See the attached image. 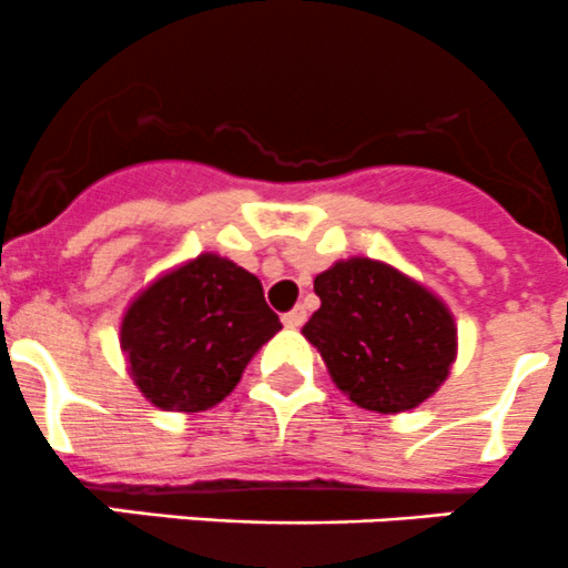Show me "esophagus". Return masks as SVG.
Wrapping results in <instances>:
<instances>
[{
	"label": "esophagus",
	"mask_w": 568,
	"mask_h": 568,
	"mask_svg": "<svg viewBox=\"0 0 568 568\" xmlns=\"http://www.w3.org/2000/svg\"><path fill=\"white\" fill-rule=\"evenodd\" d=\"M282 320H284L286 328H301L303 320H306V308H303V306H295V308H292V312H286Z\"/></svg>",
	"instance_id": "esophagus-1"
}]
</instances>
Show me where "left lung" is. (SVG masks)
I'll list each match as a JSON object with an SVG mask.
<instances>
[{"instance_id": "left-lung-1", "label": "left lung", "mask_w": 568, "mask_h": 568, "mask_svg": "<svg viewBox=\"0 0 568 568\" xmlns=\"http://www.w3.org/2000/svg\"><path fill=\"white\" fill-rule=\"evenodd\" d=\"M320 308L301 334L317 347L336 389L378 414L434 397L458 356L450 306L389 262L351 256L314 278Z\"/></svg>"}]
</instances>
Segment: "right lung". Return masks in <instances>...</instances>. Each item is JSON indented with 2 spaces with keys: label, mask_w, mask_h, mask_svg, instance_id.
<instances>
[{
  "label": "right lung",
  "mask_w": 568,
  "mask_h": 568,
  "mask_svg": "<svg viewBox=\"0 0 568 568\" xmlns=\"http://www.w3.org/2000/svg\"><path fill=\"white\" fill-rule=\"evenodd\" d=\"M278 331L260 278L206 251L162 271L129 301L118 342L129 378L151 406L199 414L232 395Z\"/></svg>",
  "instance_id": "1"
}]
</instances>
